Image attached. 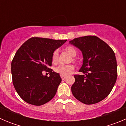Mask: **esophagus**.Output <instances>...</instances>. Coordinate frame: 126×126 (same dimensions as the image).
Returning a JSON list of instances; mask_svg holds the SVG:
<instances>
[{
	"mask_svg": "<svg viewBox=\"0 0 126 126\" xmlns=\"http://www.w3.org/2000/svg\"><path fill=\"white\" fill-rule=\"evenodd\" d=\"M61 78L62 79H65V78H66V76L65 75H61Z\"/></svg>",
	"mask_w": 126,
	"mask_h": 126,
	"instance_id": "esophagus-1",
	"label": "esophagus"
}]
</instances>
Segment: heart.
Segmentation results:
<instances>
[{
  "instance_id": "heart-1",
  "label": "heart",
  "mask_w": 126,
  "mask_h": 126,
  "mask_svg": "<svg viewBox=\"0 0 126 126\" xmlns=\"http://www.w3.org/2000/svg\"><path fill=\"white\" fill-rule=\"evenodd\" d=\"M65 50L69 53L71 56L75 57L77 54V52L74 47L71 46L67 47L65 48ZM59 53L57 50H55L52 54V62L53 63H56L58 61ZM74 68V65L73 64H68V65H59L55 68V71L56 73H59L61 75H67Z\"/></svg>"
}]
</instances>
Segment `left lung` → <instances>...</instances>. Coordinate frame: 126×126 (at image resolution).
<instances>
[{"label": "left lung", "instance_id": "1", "mask_svg": "<svg viewBox=\"0 0 126 126\" xmlns=\"http://www.w3.org/2000/svg\"><path fill=\"white\" fill-rule=\"evenodd\" d=\"M83 54V62L79 70L83 75H74L71 86L74 97L84 104L103 100L116 82L117 65L115 53L104 41L96 36H85L69 41Z\"/></svg>", "mask_w": 126, "mask_h": 126}]
</instances>
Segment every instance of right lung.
I'll use <instances>...</instances> for the list:
<instances>
[{
  "label": "right lung",
  "mask_w": 126,
  "mask_h": 126,
  "mask_svg": "<svg viewBox=\"0 0 126 126\" xmlns=\"http://www.w3.org/2000/svg\"><path fill=\"white\" fill-rule=\"evenodd\" d=\"M66 41L33 37L17 50L11 63L13 83L26 102L40 106L55 95L62 79L59 73L48 67L52 65L53 52ZM45 70L49 72L50 77L43 75Z\"/></svg>",
  "instance_id": "add662e5"
}]
</instances>
